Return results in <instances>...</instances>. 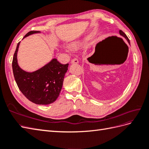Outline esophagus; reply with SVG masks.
Returning a JSON list of instances; mask_svg holds the SVG:
<instances>
[{
  "label": "esophagus",
  "mask_w": 149,
  "mask_h": 149,
  "mask_svg": "<svg viewBox=\"0 0 149 149\" xmlns=\"http://www.w3.org/2000/svg\"><path fill=\"white\" fill-rule=\"evenodd\" d=\"M71 63H72V64H74V63H78L79 61H78V59L77 58H74V59H72L71 60Z\"/></svg>",
  "instance_id": "1"
}]
</instances>
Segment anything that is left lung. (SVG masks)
<instances>
[{"label": "left lung", "instance_id": "8db88e82", "mask_svg": "<svg viewBox=\"0 0 149 149\" xmlns=\"http://www.w3.org/2000/svg\"><path fill=\"white\" fill-rule=\"evenodd\" d=\"M119 33H120V35H122V36H123L127 40V42H128V43H130V42H129V38H128V37L126 36V34L123 32L122 31H121V30H120V31H119Z\"/></svg>", "mask_w": 149, "mask_h": 149}]
</instances>
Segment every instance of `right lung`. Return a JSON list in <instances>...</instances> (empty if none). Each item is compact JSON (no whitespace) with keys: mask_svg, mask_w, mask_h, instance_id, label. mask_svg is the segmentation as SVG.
Segmentation results:
<instances>
[{"mask_svg":"<svg viewBox=\"0 0 149 149\" xmlns=\"http://www.w3.org/2000/svg\"><path fill=\"white\" fill-rule=\"evenodd\" d=\"M39 31H31L24 38ZM18 43L12 61L13 72L19 90L28 100L40 105L50 104L57 99L61 90L68 63L63 65L53 59L38 70L29 73L22 70L17 63Z\"/></svg>","mask_w":149,"mask_h":149,"instance_id":"right-lung-1","label":"right lung"}]
</instances>
